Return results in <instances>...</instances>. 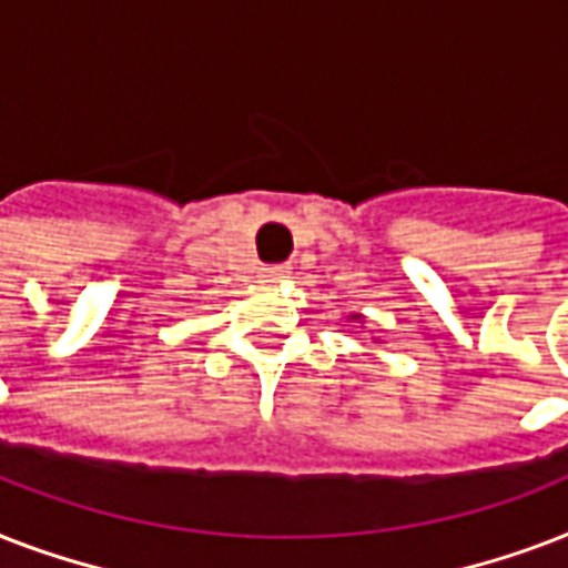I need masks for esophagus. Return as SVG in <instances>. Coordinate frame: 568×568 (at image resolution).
<instances>
[{"label": "esophagus", "mask_w": 568, "mask_h": 568, "mask_svg": "<svg viewBox=\"0 0 568 568\" xmlns=\"http://www.w3.org/2000/svg\"><path fill=\"white\" fill-rule=\"evenodd\" d=\"M258 276H262V283H280V280H285V276H288V267H285V265H265L262 271H258Z\"/></svg>", "instance_id": "esophagus-1"}]
</instances>
